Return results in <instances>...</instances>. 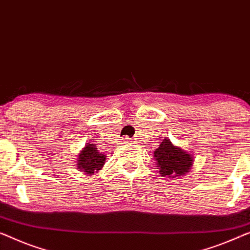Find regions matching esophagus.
<instances>
[{
  "instance_id": "1",
  "label": "esophagus",
  "mask_w": 250,
  "mask_h": 250,
  "mask_svg": "<svg viewBox=\"0 0 250 250\" xmlns=\"http://www.w3.org/2000/svg\"><path fill=\"white\" fill-rule=\"evenodd\" d=\"M124 140H125V141H127V139H124Z\"/></svg>"
}]
</instances>
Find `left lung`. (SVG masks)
Masks as SVG:
<instances>
[{
    "mask_svg": "<svg viewBox=\"0 0 250 250\" xmlns=\"http://www.w3.org/2000/svg\"><path fill=\"white\" fill-rule=\"evenodd\" d=\"M154 159L160 170V175L168 178L187 175L193 167V155L182 147L173 146L167 137L154 151Z\"/></svg>",
    "mask_w": 250,
    "mask_h": 250,
    "instance_id": "8db88e82",
    "label": "left lung"
}]
</instances>
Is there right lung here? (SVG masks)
<instances>
[{
  "label": "right lung",
  "mask_w": 250,
  "mask_h": 250,
  "mask_svg": "<svg viewBox=\"0 0 250 250\" xmlns=\"http://www.w3.org/2000/svg\"><path fill=\"white\" fill-rule=\"evenodd\" d=\"M104 160L106 155L99 152L95 144L86 143L79 154L78 169H80L85 175H93V172L99 171L104 167Z\"/></svg>",
  "instance_id": "1"
}]
</instances>
